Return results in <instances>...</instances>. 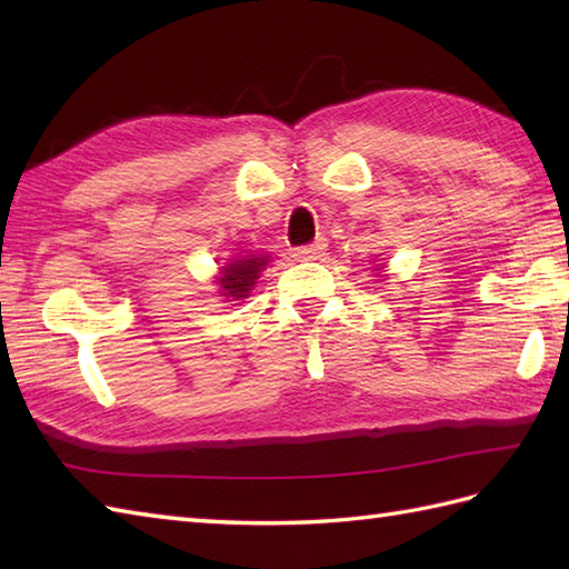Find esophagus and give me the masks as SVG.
Segmentation results:
<instances>
[{"label":"esophagus","mask_w":569,"mask_h":569,"mask_svg":"<svg viewBox=\"0 0 569 569\" xmlns=\"http://www.w3.org/2000/svg\"><path fill=\"white\" fill-rule=\"evenodd\" d=\"M325 239H318L316 244H308V247H300V249H296L293 251V259L296 261H316V259H320L322 253H325Z\"/></svg>","instance_id":"obj_1"}]
</instances>
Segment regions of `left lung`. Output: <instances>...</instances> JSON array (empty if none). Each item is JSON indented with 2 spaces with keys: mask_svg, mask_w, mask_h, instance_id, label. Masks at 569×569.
<instances>
[{
  "mask_svg": "<svg viewBox=\"0 0 569 569\" xmlns=\"http://www.w3.org/2000/svg\"><path fill=\"white\" fill-rule=\"evenodd\" d=\"M373 271H383V266H377V269H373Z\"/></svg>",
  "mask_w": 569,
  "mask_h": 569,
  "instance_id": "8db88e82",
  "label": "left lung"
}]
</instances>
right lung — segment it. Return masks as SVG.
Segmentation results:
<instances>
[{
    "label": "right lung",
    "mask_w": 569,
    "mask_h": 569,
    "mask_svg": "<svg viewBox=\"0 0 569 569\" xmlns=\"http://www.w3.org/2000/svg\"><path fill=\"white\" fill-rule=\"evenodd\" d=\"M269 263V253H253L241 251L239 257H232L214 276V283L220 286V296L227 300H241L249 298L253 283L261 276V271Z\"/></svg>",
    "instance_id": "1"
}]
</instances>
